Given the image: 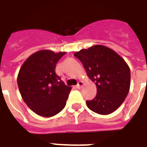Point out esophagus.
<instances>
[{"mask_svg": "<svg viewBox=\"0 0 147 147\" xmlns=\"http://www.w3.org/2000/svg\"><path fill=\"white\" fill-rule=\"evenodd\" d=\"M83 84H84V83H83L82 81H79V82L78 83V84H77V88H80L83 86Z\"/></svg>", "mask_w": 147, "mask_h": 147, "instance_id": "34e87169", "label": "esophagus"}]
</instances>
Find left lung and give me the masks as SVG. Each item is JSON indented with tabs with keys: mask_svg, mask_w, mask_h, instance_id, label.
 Instances as JSON below:
<instances>
[{
	"mask_svg": "<svg viewBox=\"0 0 147 147\" xmlns=\"http://www.w3.org/2000/svg\"><path fill=\"white\" fill-rule=\"evenodd\" d=\"M95 83L97 94L87 101V106L95 113H112L125 101L130 88V69L124 59L114 50L96 45L74 54Z\"/></svg>",
	"mask_w": 147,
	"mask_h": 147,
	"instance_id": "8db88e82",
	"label": "left lung"
}]
</instances>
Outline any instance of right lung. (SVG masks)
I'll list each match as a JSON object with an SVG mask.
<instances>
[{
	"label": "right lung",
	"mask_w": 147,
	"mask_h": 147,
	"mask_svg": "<svg viewBox=\"0 0 147 147\" xmlns=\"http://www.w3.org/2000/svg\"><path fill=\"white\" fill-rule=\"evenodd\" d=\"M65 53L40 50L31 55L20 69L17 80L20 94L38 115L53 116L66 105L71 88L65 85L55 72L57 62Z\"/></svg>",
	"instance_id": "1"
}]
</instances>
